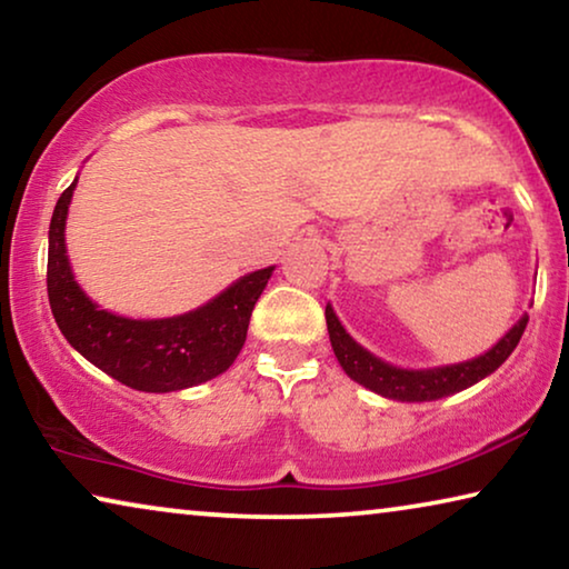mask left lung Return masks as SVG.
I'll list each match as a JSON object with an SVG mask.
<instances>
[{
	"label": "left lung",
	"instance_id": "left-lung-1",
	"mask_svg": "<svg viewBox=\"0 0 569 569\" xmlns=\"http://www.w3.org/2000/svg\"><path fill=\"white\" fill-rule=\"evenodd\" d=\"M527 321L529 317L525 313V317L509 329L507 337H501L499 345L491 347L486 355L471 359V362L436 369H400L382 362V359H377L375 355H369L365 347H359L345 331V327H341L331 306H327V329L331 349L333 355H337L341 369H345L351 380L365 385L367 390L400 402H430L448 398V395L461 392L466 387L483 380V377H489L493 369H499L507 362L511 351L517 349L521 333L527 329Z\"/></svg>",
	"mask_w": 569,
	"mask_h": 569
}]
</instances>
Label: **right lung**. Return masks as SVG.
Instances as JSON below:
<instances>
[{"label": "right lung", "mask_w": 569, "mask_h": 569, "mask_svg": "<svg viewBox=\"0 0 569 569\" xmlns=\"http://www.w3.org/2000/svg\"><path fill=\"white\" fill-rule=\"evenodd\" d=\"M76 182L60 194L50 220L48 299L62 337L88 362L131 390L174 392L222 375L246 345L250 313L273 266L242 276L182 317L147 321L116 317L80 291L68 263L66 218Z\"/></svg>", "instance_id": "add662e5"}]
</instances>
